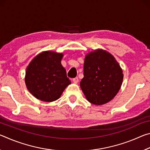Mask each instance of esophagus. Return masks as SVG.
<instances>
[{
	"label": "esophagus",
	"mask_w": 150,
	"mask_h": 150,
	"mask_svg": "<svg viewBox=\"0 0 150 150\" xmlns=\"http://www.w3.org/2000/svg\"><path fill=\"white\" fill-rule=\"evenodd\" d=\"M73 83H75V84H77V83L79 82V78H78V77L74 78V79H73Z\"/></svg>",
	"instance_id": "obj_1"
}]
</instances>
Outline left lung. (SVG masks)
I'll use <instances>...</instances> for the list:
<instances>
[{"mask_svg": "<svg viewBox=\"0 0 150 150\" xmlns=\"http://www.w3.org/2000/svg\"><path fill=\"white\" fill-rule=\"evenodd\" d=\"M83 75L80 87L88 102L95 105H104L114 98L120 90L124 77L115 57L102 49L86 55Z\"/></svg>", "mask_w": 150, "mask_h": 150, "instance_id": "1", "label": "left lung"}]
</instances>
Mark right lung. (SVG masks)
<instances>
[{
  "mask_svg": "<svg viewBox=\"0 0 150 150\" xmlns=\"http://www.w3.org/2000/svg\"><path fill=\"white\" fill-rule=\"evenodd\" d=\"M63 54L46 51L36 55L26 68L25 83L30 93L40 100L53 102L71 84L61 61Z\"/></svg>",
  "mask_w": 150,
  "mask_h": 150,
  "instance_id": "right-lung-1",
  "label": "right lung"
}]
</instances>
